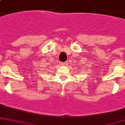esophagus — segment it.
Listing matches in <instances>:
<instances>
[{"mask_svg":"<svg viewBox=\"0 0 125 125\" xmlns=\"http://www.w3.org/2000/svg\"><path fill=\"white\" fill-rule=\"evenodd\" d=\"M60 65H66L67 62H61Z\"/></svg>","mask_w":125,"mask_h":125,"instance_id":"obj_1","label":"esophagus"}]
</instances>
